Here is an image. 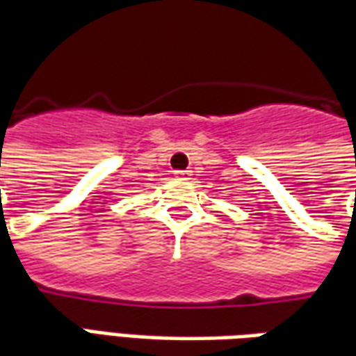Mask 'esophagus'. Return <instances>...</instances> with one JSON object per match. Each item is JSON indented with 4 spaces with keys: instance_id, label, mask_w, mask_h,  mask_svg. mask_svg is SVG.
Here are the masks:
<instances>
[{
    "instance_id": "1",
    "label": "esophagus",
    "mask_w": 356,
    "mask_h": 356,
    "mask_svg": "<svg viewBox=\"0 0 356 356\" xmlns=\"http://www.w3.org/2000/svg\"><path fill=\"white\" fill-rule=\"evenodd\" d=\"M175 175H177V177H179V179H191V175H193V171H191V170L175 171Z\"/></svg>"
}]
</instances>
